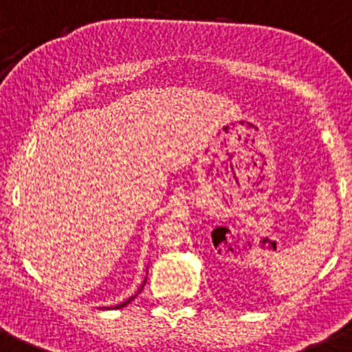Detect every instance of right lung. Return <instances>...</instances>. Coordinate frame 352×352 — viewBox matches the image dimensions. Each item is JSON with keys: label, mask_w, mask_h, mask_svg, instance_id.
<instances>
[{"label": "right lung", "mask_w": 352, "mask_h": 352, "mask_svg": "<svg viewBox=\"0 0 352 352\" xmlns=\"http://www.w3.org/2000/svg\"><path fill=\"white\" fill-rule=\"evenodd\" d=\"M144 285H146V280H144V283H142V286H140V288H139V292H137V293H140V289H142V288H144ZM137 293H135V295H133V296H130V298H129V300H125V302L118 303V305H117V307H115V309H122V307L129 305V303H130V302H132V300H133V298H135V296H137ZM104 309H108V307H104ZM110 309H111V307H110Z\"/></svg>", "instance_id": "obj_1"}]
</instances>
